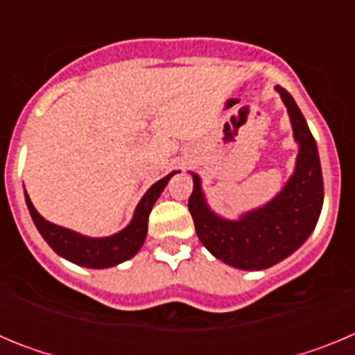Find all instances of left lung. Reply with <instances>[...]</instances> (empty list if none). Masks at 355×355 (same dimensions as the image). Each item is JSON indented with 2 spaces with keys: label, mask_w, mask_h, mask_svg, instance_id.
<instances>
[{
  "label": "left lung",
  "mask_w": 355,
  "mask_h": 355,
  "mask_svg": "<svg viewBox=\"0 0 355 355\" xmlns=\"http://www.w3.org/2000/svg\"><path fill=\"white\" fill-rule=\"evenodd\" d=\"M300 150L297 167L284 190L263 208L240 220H222L206 205L199 175L193 174V190L188 209L202 245L231 266L241 270H263L283 261L313 233L324 205V178L318 149L306 119L290 92L279 87Z\"/></svg>",
  "instance_id": "1"
}]
</instances>
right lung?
<instances>
[{
    "label": "right lung",
    "instance_id": "right-lung-1",
    "mask_svg": "<svg viewBox=\"0 0 355 355\" xmlns=\"http://www.w3.org/2000/svg\"><path fill=\"white\" fill-rule=\"evenodd\" d=\"M174 174V172H172ZM172 174L165 175L163 180L155 183L147 190L146 196L137 206L133 220L126 229H122L121 233L114 234L108 238H89L81 236V234L74 233L71 229L60 227L37 213V209L31 205L30 197L26 196V205L30 209V215L35 222L39 233L42 238L49 243L56 254H60L62 258L69 259V261L76 263L80 266H89V268H106V266H114L119 263L126 261V259L133 258L135 254L139 252L140 247L144 245L147 234V220H149V213L155 206L156 199L159 193L163 192L165 184L172 178Z\"/></svg>",
    "mask_w": 355,
    "mask_h": 355
}]
</instances>
